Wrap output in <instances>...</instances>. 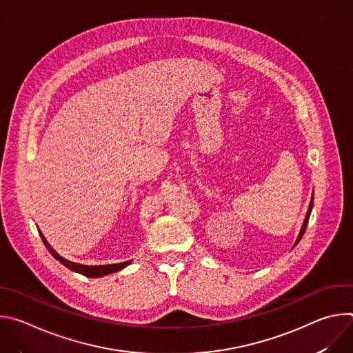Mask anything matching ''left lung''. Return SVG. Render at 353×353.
I'll return each instance as SVG.
<instances>
[{
	"label": "left lung",
	"mask_w": 353,
	"mask_h": 353,
	"mask_svg": "<svg viewBox=\"0 0 353 353\" xmlns=\"http://www.w3.org/2000/svg\"><path fill=\"white\" fill-rule=\"evenodd\" d=\"M313 198H312V201H310V205H309V211H307V215H306V218H305V222H303V226H301V229H300V233H299V236H297V239H296V243H294V245L300 241V239L303 237V234H305V232H306V228H307V223H309V218H310V214H312V210H313Z\"/></svg>",
	"instance_id": "8db88e82"
}]
</instances>
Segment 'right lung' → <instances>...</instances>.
Masks as SVG:
<instances>
[{"label": "right lung", "mask_w": 353, "mask_h": 353, "mask_svg": "<svg viewBox=\"0 0 353 353\" xmlns=\"http://www.w3.org/2000/svg\"><path fill=\"white\" fill-rule=\"evenodd\" d=\"M39 234H40L46 248L50 251V254H52L56 260H59L63 265H65L71 271L79 272V274H82L85 276H89V278H99V276H103V275H108V274H112V272H117V271L123 270L124 267H127L130 264V261H124V263H119V264H109V265H82V264H77V263L68 261V260L63 259L61 256H59L56 251L53 250V247L47 243V240L44 239V236L41 234L40 230H39Z\"/></svg>", "instance_id": "add662e5"}]
</instances>
